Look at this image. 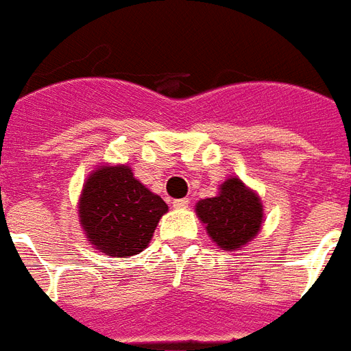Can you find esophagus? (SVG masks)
I'll use <instances>...</instances> for the list:
<instances>
[{
	"label": "esophagus",
	"instance_id": "obj_1",
	"mask_svg": "<svg viewBox=\"0 0 351 351\" xmlns=\"http://www.w3.org/2000/svg\"><path fill=\"white\" fill-rule=\"evenodd\" d=\"M172 206L176 209H185V207L191 206V200L189 198H178V200H172Z\"/></svg>",
	"mask_w": 351,
	"mask_h": 351
}]
</instances>
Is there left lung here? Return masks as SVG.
<instances>
[{
    "mask_svg": "<svg viewBox=\"0 0 351 351\" xmlns=\"http://www.w3.org/2000/svg\"><path fill=\"white\" fill-rule=\"evenodd\" d=\"M196 211L209 237L224 250L241 249L262 226V204L237 178L224 181L219 196L198 202Z\"/></svg>",
    "mask_w": 351,
    "mask_h": 351,
    "instance_id": "left-lung-1",
    "label": "left lung"
}]
</instances>
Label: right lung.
Masks as SVG:
<instances>
[{"instance_id":"1","label":"right lung","mask_w":351,"mask_h":351,"mask_svg":"<svg viewBox=\"0 0 351 351\" xmlns=\"http://www.w3.org/2000/svg\"><path fill=\"white\" fill-rule=\"evenodd\" d=\"M165 200L134 179L129 166H102L84 185L80 222L88 239L106 256L127 258L149 245Z\"/></svg>"}]
</instances>
